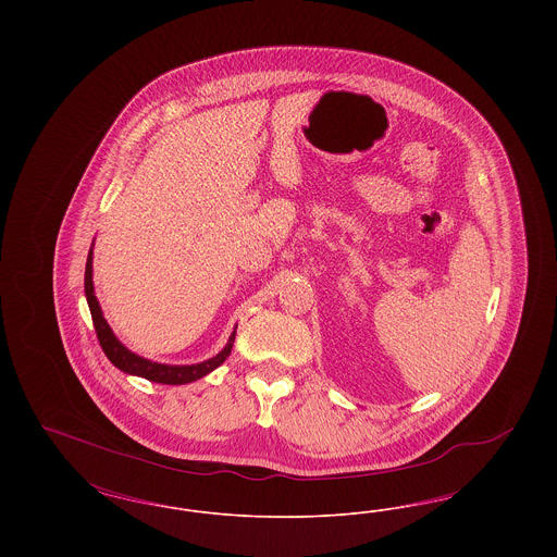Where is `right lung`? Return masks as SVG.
Segmentation results:
<instances>
[{"mask_svg": "<svg viewBox=\"0 0 557 557\" xmlns=\"http://www.w3.org/2000/svg\"><path fill=\"white\" fill-rule=\"evenodd\" d=\"M85 296H87V305H89V311H91V321H94V327H96V336L100 341L102 350L107 352L110 363L114 368H119L125 373H133V375H139V377H146L150 382H159V384H187V382H194V380H200L202 375L211 373L212 370H216L232 352V346L236 341V332L230 336V343L225 345V348L212 357L205 363H198V366H162V363H152L144 357H137L133 355L132 350H127L125 346L121 345L116 341V336L112 334L110 325L107 323V319L102 315V309L98 305V298L94 294V282H91V250L87 255V265H85Z\"/></svg>", "mask_w": 557, "mask_h": 557, "instance_id": "obj_1", "label": "right lung"}]
</instances>
